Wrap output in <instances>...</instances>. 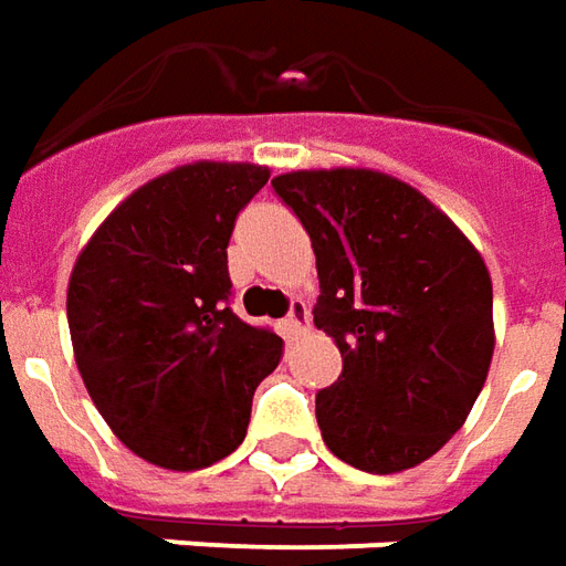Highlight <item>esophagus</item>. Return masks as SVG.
Instances as JSON below:
<instances>
[{
	"mask_svg": "<svg viewBox=\"0 0 566 566\" xmlns=\"http://www.w3.org/2000/svg\"><path fill=\"white\" fill-rule=\"evenodd\" d=\"M286 329H290V335H305L307 333V307L302 305V302H295L290 311V317H286V323H283Z\"/></svg>",
	"mask_w": 566,
	"mask_h": 566,
	"instance_id": "esophagus-1",
	"label": "esophagus"
}]
</instances>
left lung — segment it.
<instances>
[{"instance_id":"left-lung-1","label":"left lung","mask_w":566,"mask_h":566,"mask_svg":"<svg viewBox=\"0 0 566 566\" xmlns=\"http://www.w3.org/2000/svg\"><path fill=\"white\" fill-rule=\"evenodd\" d=\"M274 190L311 237L317 329L342 376L317 395V424L342 462L416 469L465 424L496 329L484 255L447 212L376 169H298Z\"/></svg>"}]
</instances>
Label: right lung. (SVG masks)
I'll list each match as a JSON object with an SVG mask.
<instances>
[{"label": "right lung", "mask_w": 566, "mask_h": 566, "mask_svg": "<svg viewBox=\"0 0 566 566\" xmlns=\"http://www.w3.org/2000/svg\"><path fill=\"white\" fill-rule=\"evenodd\" d=\"M259 163L197 159L132 190L97 224L67 283L73 357L132 453L197 471L245 438L283 338L228 307V240L268 185Z\"/></svg>", "instance_id": "1"}]
</instances>
